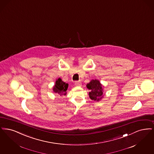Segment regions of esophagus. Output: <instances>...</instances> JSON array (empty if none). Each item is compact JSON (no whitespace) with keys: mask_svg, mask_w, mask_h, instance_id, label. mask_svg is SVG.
I'll return each instance as SVG.
<instances>
[{"mask_svg":"<svg viewBox=\"0 0 154 154\" xmlns=\"http://www.w3.org/2000/svg\"><path fill=\"white\" fill-rule=\"evenodd\" d=\"M81 85H82V83H81V82H80L76 81V82H75V86H81Z\"/></svg>","mask_w":154,"mask_h":154,"instance_id":"esophagus-1","label":"esophagus"}]
</instances>
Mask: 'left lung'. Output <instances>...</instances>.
Returning a JSON list of instances; mask_svg holds the SVG:
<instances>
[{
  "mask_svg": "<svg viewBox=\"0 0 154 154\" xmlns=\"http://www.w3.org/2000/svg\"><path fill=\"white\" fill-rule=\"evenodd\" d=\"M87 87L90 90L89 97L92 100L99 101L102 98V86L99 80H91V82L87 84Z\"/></svg>",
  "mask_w": 154,
  "mask_h": 154,
  "instance_id": "8db88e82",
  "label": "left lung"
}]
</instances>
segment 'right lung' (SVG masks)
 Returning a JSON list of instances; mask_svg holds the SVG:
<instances>
[{"mask_svg": "<svg viewBox=\"0 0 154 154\" xmlns=\"http://www.w3.org/2000/svg\"><path fill=\"white\" fill-rule=\"evenodd\" d=\"M68 86V84L64 82L59 78L56 81L55 85L53 88V90L55 93L60 94V95H66L67 94L66 91Z\"/></svg>", "mask_w": 154, "mask_h": 154, "instance_id": "1", "label": "right lung"}]
</instances>
